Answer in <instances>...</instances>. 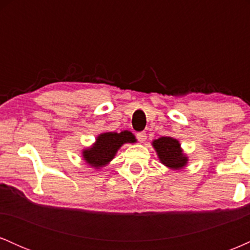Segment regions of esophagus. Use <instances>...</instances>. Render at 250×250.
Here are the masks:
<instances>
[{"instance_id": "1", "label": "esophagus", "mask_w": 250, "mask_h": 250, "mask_svg": "<svg viewBox=\"0 0 250 250\" xmlns=\"http://www.w3.org/2000/svg\"><path fill=\"white\" fill-rule=\"evenodd\" d=\"M136 139L139 140L140 142H145L146 140H147V134H146V131H140V133H137Z\"/></svg>"}]
</instances>
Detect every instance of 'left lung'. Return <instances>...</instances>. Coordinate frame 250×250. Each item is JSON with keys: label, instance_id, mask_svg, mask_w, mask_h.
Returning a JSON list of instances; mask_svg holds the SVG:
<instances>
[{"label": "left lung", "instance_id": "1", "mask_svg": "<svg viewBox=\"0 0 250 250\" xmlns=\"http://www.w3.org/2000/svg\"><path fill=\"white\" fill-rule=\"evenodd\" d=\"M154 148L159 154L160 160L163 165L169 168L180 169L187 163V157L182 154L180 143L173 137H160L153 142Z\"/></svg>", "mask_w": 250, "mask_h": 250}]
</instances>
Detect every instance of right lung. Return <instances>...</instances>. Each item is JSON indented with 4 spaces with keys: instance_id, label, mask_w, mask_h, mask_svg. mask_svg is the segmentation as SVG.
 I'll return each mask as SVG.
<instances>
[{
    "instance_id": "right-lung-1",
    "label": "right lung",
    "mask_w": 250,
    "mask_h": 250,
    "mask_svg": "<svg viewBox=\"0 0 250 250\" xmlns=\"http://www.w3.org/2000/svg\"><path fill=\"white\" fill-rule=\"evenodd\" d=\"M136 141L135 136L130 131L121 133H104L97 137L96 143L90 149L83 151V157L88 165L93 167H102L115 156L117 149L123 143H133Z\"/></svg>"
}]
</instances>
